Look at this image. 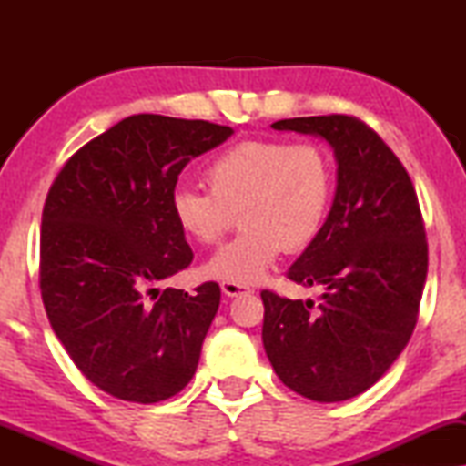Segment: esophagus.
<instances>
[{
	"mask_svg": "<svg viewBox=\"0 0 466 466\" xmlns=\"http://www.w3.org/2000/svg\"><path fill=\"white\" fill-rule=\"evenodd\" d=\"M220 289L227 297H239V295H248V292H250V289H246V286L233 284V282H222Z\"/></svg>",
	"mask_w": 466,
	"mask_h": 466,
	"instance_id": "1",
	"label": "esophagus"
}]
</instances>
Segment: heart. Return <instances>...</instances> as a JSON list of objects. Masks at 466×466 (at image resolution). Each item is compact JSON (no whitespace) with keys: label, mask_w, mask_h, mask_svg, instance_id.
<instances>
[{"label":"heart","mask_w":466,"mask_h":466,"mask_svg":"<svg viewBox=\"0 0 466 466\" xmlns=\"http://www.w3.org/2000/svg\"><path fill=\"white\" fill-rule=\"evenodd\" d=\"M209 193L176 188L169 214L195 244H216L239 212L244 233L201 267L209 279L257 284L284 248L303 250L327 225L335 195L333 161L320 146L248 139L218 152L203 169Z\"/></svg>","instance_id":"heart-1"}]
</instances>
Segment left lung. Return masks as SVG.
I'll return each instance as SVG.
<instances>
[{"label": "left lung", "instance_id": "1", "mask_svg": "<svg viewBox=\"0 0 466 466\" xmlns=\"http://www.w3.org/2000/svg\"><path fill=\"white\" fill-rule=\"evenodd\" d=\"M276 131L314 136L333 148L337 187L327 225L289 269L320 286V303L263 290V346L290 390L318 403L371 388L403 352L422 299L429 248L407 171L354 116L284 118Z\"/></svg>", "mask_w": 466, "mask_h": 466}]
</instances>
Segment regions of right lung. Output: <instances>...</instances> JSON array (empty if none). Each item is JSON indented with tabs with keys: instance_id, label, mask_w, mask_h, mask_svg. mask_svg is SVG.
I'll return each instance as SVG.
<instances>
[{
	"instance_id": "add662e5",
	"label": "right lung",
	"mask_w": 466,
	"mask_h": 466,
	"mask_svg": "<svg viewBox=\"0 0 466 466\" xmlns=\"http://www.w3.org/2000/svg\"><path fill=\"white\" fill-rule=\"evenodd\" d=\"M231 136L208 120L136 114L82 146L48 190L44 308L76 367L112 397L158 403L193 380L220 289L161 290L193 260L169 195L190 158Z\"/></svg>"
}]
</instances>
